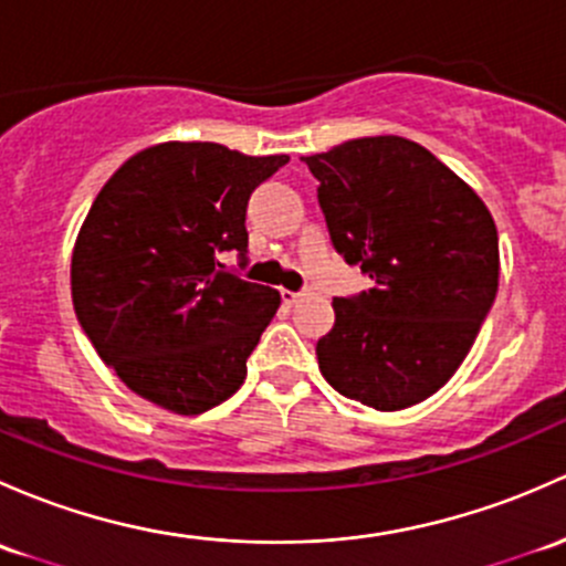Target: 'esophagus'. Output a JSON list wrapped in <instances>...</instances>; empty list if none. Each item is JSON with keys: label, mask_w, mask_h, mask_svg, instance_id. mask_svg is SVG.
<instances>
[{"label": "esophagus", "mask_w": 566, "mask_h": 566, "mask_svg": "<svg viewBox=\"0 0 566 566\" xmlns=\"http://www.w3.org/2000/svg\"><path fill=\"white\" fill-rule=\"evenodd\" d=\"M308 290H301V293H293V290H282V301L287 303V306H295V303H301V301H306L308 298Z\"/></svg>", "instance_id": "obj_1"}]
</instances>
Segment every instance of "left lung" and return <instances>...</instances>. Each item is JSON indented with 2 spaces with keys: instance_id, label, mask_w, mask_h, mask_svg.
Listing matches in <instances>:
<instances>
[{
  "instance_id": "left-lung-1",
  "label": "left lung",
  "mask_w": 566,
  "mask_h": 566,
  "mask_svg": "<svg viewBox=\"0 0 566 566\" xmlns=\"http://www.w3.org/2000/svg\"><path fill=\"white\" fill-rule=\"evenodd\" d=\"M317 178L331 243L371 287L333 298L319 371L342 396L382 412L448 382L499 287V235L472 187L418 143L347 140L303 157Z\"/></svg>"
}]
</instances>
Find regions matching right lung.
I'll list each match as a JSON object with an SVG mask.
<instances>
[{
    "label": "right lung",
    "mask_w": 566,
    "mask_h": 566,
    "mask_svg": "<svg viewBox=\"0 0 566 566\" xmlns=\"http://www.w3.org/2000/svg\"><path fill=\"white\" fill-rule=\"evenodd\" d=\"M287 163L174 140L129 157L99 189L73 249L75 314L146 401L200 415L243 385L282 298L219 254L247 265L249 198Z\"/></svg>",
    "instance_id": "right-lung-1"
}]
</instances>
